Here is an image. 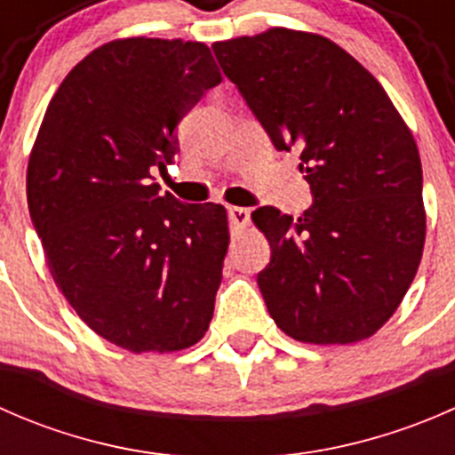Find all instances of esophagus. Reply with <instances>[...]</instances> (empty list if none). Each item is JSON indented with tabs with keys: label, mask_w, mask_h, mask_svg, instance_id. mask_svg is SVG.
<instances>
[{
	"label": "esophagus",
	"mask_w": 455,
	"mask_h": 455,
	"mask_svg": "<svg viewBox=\"0 0 455 455\" xmlns=\"http://www.w3.org/2000/svg\"><path fill=\"white\" fill-rule=\"evenodd\" d=\"M228 222H231L233 233H240L242 228L249 227L251 211L244 206H228Z\"/></svg>",
	"instance_id": "1"
}]
</instances>
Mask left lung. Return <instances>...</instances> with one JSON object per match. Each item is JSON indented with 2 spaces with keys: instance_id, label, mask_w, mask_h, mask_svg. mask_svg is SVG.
<instances>
[{
  "instance_id": "obj_1",
  "label": "left lung",
  "mask_w": 455,
  "mask_h": 455,
  "mask_svg": "<svg viewBox=\"0 0 455 455\" xmlns=\"http://www.w3.org/2000/svg\"><path fill=\"white\" fill-rule=\"evenodd\" d=\"M279 151L301 149L313 206L253 211L270 244L257 275L277 328L301 343L371 337L401 306L425 246L423 167L379 81L315 32L270 28L211 45Z\"/></svg>"
}]
</instances>
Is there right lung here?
Listing matches in <instances>:
<instances>
[{
	"label": "right lung",
	"mask_w": 455,
	"mask_h": 455,
	"mask_svg": "<svg viewBox=\"0 0 455 455\" xmlns=\"http://www.w3.org/2000/svg\"><path fill=\"white\" fill-rule=\"evenodd\" d=\"M220 81L200 41H109L63 79L30 151V218L59 291L136 355L191 347L213 316L227 209L160 194L151 169H167L178 123Z\"/></svg>",
	"instance_id": "add662e5"
}]
</instances>
